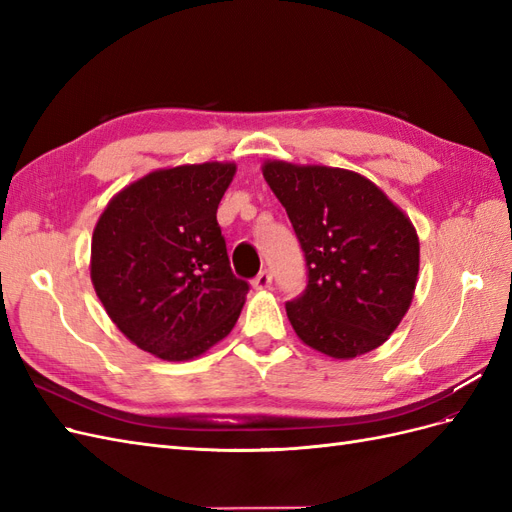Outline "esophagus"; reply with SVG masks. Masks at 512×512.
I'll use <instances>...</instances> for the list:
<instances>
[{
  "label": "esophagus",
  "mask_w": 512,
  "mask_h": 512,
  "mask_svg": "<svg viewBox=\"0 0 512 512\" xmlns=\"http://www.w3.org/2000/svg\"><path fill=\"white\" fill-rule=\"evenodd\" d=\"M271 282H273V275H271V271H267V269H262L256 277H254V288L256 290H265V288H269L271 286Z\"/></svg>",
  "instance_id": "34e87169"
}]
</instances>
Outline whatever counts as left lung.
I'll use <instances>...</instances> for the list:
<instances>
[{"label":"left lung","instance_id":"left-lung-1","mask_svg":"<svg viewBox=\"0 0 512 512\" xmlns=\"http://www.w3.org/2000/svg\"><path fill=\"white\" fill-rule=\"evenodd\" d=\"M307 265L305 290L286 303L303 344L333 359L382 346L412 303L418 237L404 211L359 173L265 162Z\"/></svg>","mask_w":512,"mask_h":512}]
</instances>
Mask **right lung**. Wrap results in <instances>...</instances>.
Instances as JSON below:
<instances>
[{"label": "right lung", "instance_id": "right-lung-1", "mask_svg": "<svg viewBox=\"0 0 512 512\" xmlns=\"http://www.w3.org/2000/svg\"><path fill=\"white\" fill-rule=\"evenodd\" d=\"M235 164L153 170L123 188L94 228L91 282L141 350L188 361L224 339L250 284L230 269L218 205Z\"/></svg>", "mask_w": 512, "mask_h": 512}]
</instances>
